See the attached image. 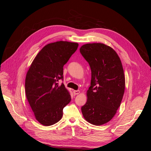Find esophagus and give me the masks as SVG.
<instances>
[{"label": "esophagus", "instance_id": "obj_1", "mask_svg": "<svg viewBox=\"0 0 151 151\" xmlns=\"http://www.w3.org/2000/svg\"><path fill=\"white\" fill-rule=\"evenodd\" d=\"M73 92H74V94L75 95H77V94H79L80 93V91H79V90H74V91H73Z\"/></svg>", "mask_w": 151, "mask_h": 151}]
</instances>
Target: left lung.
<instances>
[{"label": "left lung", "instance_id": "obj_1", "mask_svg": "<svg viewBox=\"0 0 151 151\" xmlns=\"http://www.w3.org/2000/svg\"><path fill=\"white\" fill-rule=\"evenodd\" d=\"M80 52L91 70V86L82 113L88 122L101 125L112 119L120 106L125 88L122 63L115 50L103 43L83 45Z\"/></svg>", "mask_w": 151, "mask_h": 151}]
</instances>
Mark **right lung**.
<instances>
[{
  "label": "right lung",
  "mask_w": 151,
  "mask_h": 151,
  "mask_svg": "<svg viewBox=\"0 0 151 151\" xmlns=\"http://www.w3.org/2000/svg\"><path fill=\"white\" fill-rule=\"evenodd\" d=\"M77 43L60 41L47 44L37 54L27 72L25 92L36 120L45 126L60 120L71 97L63 84V67L77 49Z\"/></svg>",
  "instance_id": "obj_1"
}]
</instances>
